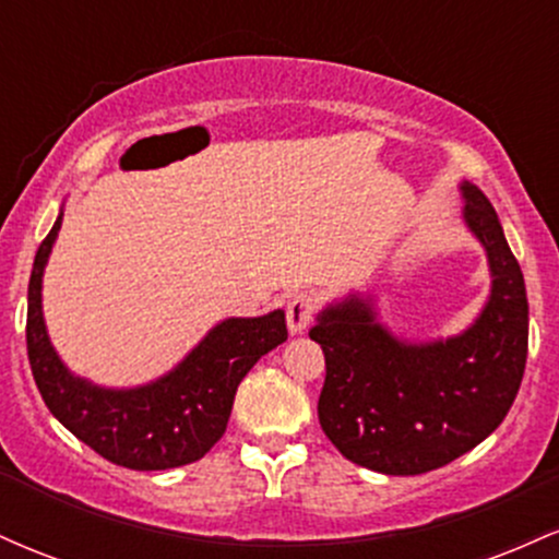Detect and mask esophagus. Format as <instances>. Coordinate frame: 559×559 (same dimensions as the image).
I'll return each mask as SVG.
<instances>
[{
    "label": "esophagus",
    "instance_id": "1",
    "mask_svg": "<svg viewBox=\"0 0 559 559\" xmlns=\"http://www.w3.org/2000/svg\"><path fill=\"white\" fill-rule=\"evenodd\" d=\"M312 316H316V299L310 297V294H294L292 299H288L286 305V325L288 331L297 336V333H305L310 329L312 323Z\"/></svg>",
    "mask_w": 559,
    "mask_h": 559
}]
</instances>
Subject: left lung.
<instances>
[{"instance_id": "8db88e82", "label": "left lung", "mask_w": 559, "mask_h": 559, "mask_svg": "<svg viewBox=\"0 0 559 559\" xmlns=\"http://www.w3.org/2000/svg\"><path fill=\"white\" fill-rule=\"evenodd\" d=\"M463 223L489 262L484 310L457 336L409 342L378 320L373 294L349 292L318 312L323 346L318 418L352 463L418 476L452 463L497 431L521 389L528 355V297L502 223L484 191L460 183Z\"/></svg>"}]
</instances>
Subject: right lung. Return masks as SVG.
Returning <instances> with one entry per match:
<instances>
[{
	"label": "right lung",
	"mask_w": 559,
	"mask_h": 559,
	"mask_svg": "<svg viewBox=\"0 0 559 559\" xmlns=\"http://www.w3.org/2000/svg\"><path fill=\"white\" fill-rule=\"evenodd\" d=\"M60 226L62 210L36 252L25 320L28 362L49 413L96 454L131 471H168L204 457L226 433L241 378L262 355L286 342L284 310L221 320L155 381L131 389L99 386L60 360L44 323V267Z\"/></svg>",
	"instance_id": "add662e5"
}]
</instances>
